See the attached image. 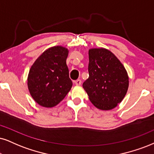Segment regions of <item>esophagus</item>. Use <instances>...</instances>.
I'll list each match as a JSON object with an SVG mask.
<instances>
[{"mask_svg": "<svg viewBox=\"0 0 154 154\" xmlns=\"http://www.w3.org/2000/svg\"><path fill=\"white\" fill-rule=\"evenodd\" d=\"M74 83H75L76 86H80V85L81 84V81L80 80V79H78V80L74 81Z\"/></svg>", "mask_w": 154, "mask_h": 154, "instance_id": "esophagus-1", "label": "esophagus"}]
</instances>
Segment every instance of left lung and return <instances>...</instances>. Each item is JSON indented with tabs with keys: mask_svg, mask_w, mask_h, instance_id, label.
<instances>
[{
	"mask_svg": "<svg viewBox=\"0 0 154 154\" xmlns=\"http://www.w3.org/2000/svg\"><path fill=\"white\" fill-rule=\"evenodd\" d=\"M89 77L83 88L95 107L109 111L122 101L128 88L124 66L111 51L104 48L88 51Z\"/></svg>",
	"mask_w": 154,
	"mask_h": 154,
	"instance_id": "8db88e82",
	"label": "left lung"
}]
</instances>
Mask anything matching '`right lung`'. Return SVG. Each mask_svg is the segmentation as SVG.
I'll list each match as a JSON object with an SVG mask.
<instances>
[{"instance_id":"obj_1","label":"right lung","mask_w":154,"mask_h":154,"mask_svg":"<svg viewBox=\"0 0 154 154\" xmlns=\"http://www.w3.org/2000/svg\"><path fill=\"white\" fill-rule=\"evenodd\" d=\"M68 49L56 45L45 50L35 60L28 75L30 94L38 105H58L71 89L73 83L66 65Z\"/></svg>"}]
</instances>
